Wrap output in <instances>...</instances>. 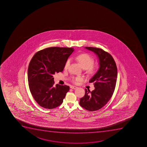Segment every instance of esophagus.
Here are the masks:
<instances>
[{
  "mask_svg": "<svg viewBox=\"0 0 147 147\" xmlns=\"http://www.w3.org/2000/svg\"><path fill=\"white\" fill-rule=\"evenodd\" d=\"M77 87H76V86H70V88L72 89H73V90H75V89H77Z\"/></svg>",
  "mask_w": 147,
  "mask_h": 147,
  "instance_id": "esophagus-1",
  "label": "esophagus"
}]
</instances>
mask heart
Listing matches in <instances>:
<instances>
[{"label":"heart","instance_id":"b5f03b06","mask_svg":"<svg viewBox=\"0 0 147 147\" xmlns=\"http://www.w3.org/2000/svg\"><path fill=\"white\" fill-rule=\"evenodd\" d=\"M74 58L80 63V64L82 65L83 68H88L90 71H93L94 68L92 65L94 63V59L90 55L87 54H80L74 57ZM70 62L71 60L69 58L67 60L64 66L65 68L67 69L68 68L70 64ZM83 80V78L82 76L72 77L71 78V80L75 83H78L79 82Z\"/></svg>","mask_w":147,"mask_h":147}]
</instances>
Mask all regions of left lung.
Listing matches in <instances>:
<instances>
[{
    "label": "left lung",
    "instance_id": "left-lung-1",
    "mask_svg": "<svg viewBox=\"0 0 147 147\" xmlns=\"http://www.w3.org/2000/svg\"><path fill=\"white\" fill-rule=\"evenodd\" d=\"M94 53L99 59V68L89 82H93L95 89L90 92L85 89L84 97L80 98V106L89 111L98 110L110 100L116 85L117 69L113 57L100 48L85 47Z\"/></svg>",
    "mask_w": 147,
    "mask_h": 147
}]
</instances>
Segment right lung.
Wrapping results in <instances>:
<instances>
[{
  "mask_svg": "<svg viewBox=\"0 0 147 147\" xmlns=\"http://www.w3.org/2000/svg\"><path fill=\"white\" fill-rule=\"evenodd\" d=\"M74 50L73 48L49 47L38 51L32 58L28 67L29 86L34 99L41 107L53 109L63 102L69 87L54 86L53 75L62 72Z\"/></svg>",
  "mask_w": 147,
  "mask_h": 147,
  "instance_id": "obj_1",
  "label": "right lung"
}]
</instances>
